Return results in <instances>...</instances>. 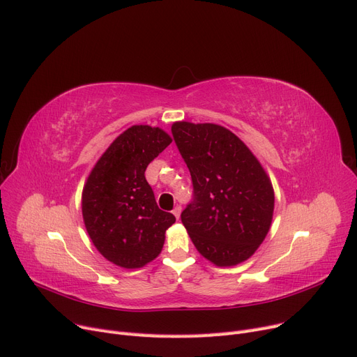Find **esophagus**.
<instances>
[{
    "label": "esophagus",
    "mask_w": 357,
    "mask_h": 357,
    "mask_svg": "<svg viewBox=\"0 0 357 357\" xmlns=\"http://www.w3.org/2000/svg\"><path fill=\"white\" fill-rule=\"evenodd\" d=\"M181 211H182V208H181V206H176L175 208H174V215L176 217V219H179V217H181Z\"/></svg>",
    "instance_id": "34e87169"
}]
</instances>
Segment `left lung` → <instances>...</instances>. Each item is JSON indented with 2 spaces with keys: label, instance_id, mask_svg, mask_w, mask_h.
Segmentation results:
<instances>
[{
  "label": "left lung",
  "instance_id": "8db88e82",
  "mask_svg": "<svg viewBox=\"0 0 357 357\" xmlns=\"http://www.w3.org/2000/svg\"><path fill=\"white\" fill-rule=\"evenodd\" d=\"M194 201L181 220L197 251L217 267L251 258L266 239L274 211L271 181L252 151L217 123L174 122Z\"/></svg>",
  "mask_w": 357,
  "mask_h": 357
}]
</instances>
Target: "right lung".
<instances>
[{
    "instance_id": "add662e5",
    "label": "right lung",
    "mask_w": 357,
    "mask_h": 357,
    "mask_svg": "<svg viewBox=\"0 0 357 357\" xmlns=\"http://www.w3.org/2000/svg\"><path fill=\"white\" fill-rule=\"evenodd\" d=\"M172 143L159 127L132 126L119 134L93 166L82 211L96 250L122 268H142L156 258L175 215L160 210L144 172Z\"/></svg>"
}]
</instances>
